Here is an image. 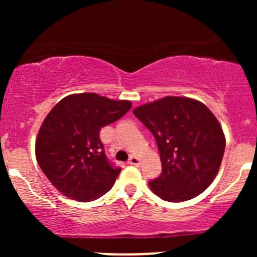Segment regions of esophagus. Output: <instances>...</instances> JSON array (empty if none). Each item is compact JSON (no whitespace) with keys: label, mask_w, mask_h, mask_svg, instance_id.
Here are the masks:
<instances>
[{"label":"esophagus","mask_w":257,"mask_h":257,"mask_svg":"<svg viewBox=\"0 0 257 257\" xmlns=\"http://www.w3.org/2000/svg\"><path fill=\"white\" fill-rule=\"evenodd\" d=\"M128 164H131V166L139 167L140 166V159H139L138 157H135V156H132V157L128 159Z\"/></svg>","instance_id":"obj_1"}]
</instances>
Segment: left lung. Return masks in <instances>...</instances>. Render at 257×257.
Segmentation results:
<instances>
[{"label":"left lung","mask_w":257,"mask_h":257,"mask_svg":"<svg viewBox=\"0 0 257 257\" xmlns=\"http://www.w3.org/2000/svg\"><path fill=\"white\" fill-rule=\"evenodd\" d=\"M133 112L153 134L161 155V175L149 182L152 192L168 202H185L206 190L217 175L226 146L213 112L181 96H166Z\"/></svg>","instance_id":"obj_1"}]
</instances>
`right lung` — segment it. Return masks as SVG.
Wrapping results in <instances>:
<instances>
[{
    "instance_id": "obj_1",
    "label": "right lung",
    "mask_w": 257,
    "mask_h": 257,
    "mask_svg": "<svg viewBox=\"0 0 257 257\" xmlns=\"http://www.w3.org/2000/svg\"><path fill=\"white\" fill-rule=\"evenodd\" d=\"M131 107L128 100L81 93L66 96L52 108L38 132L36 158L44 175L64 196L89 202L113 186L120 168L106 157L100 131Z\"/></svg>"
}]
</instances>
